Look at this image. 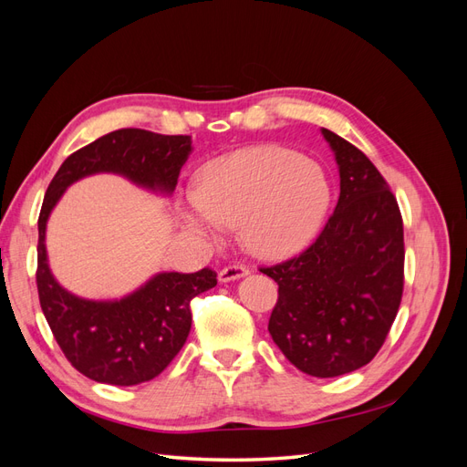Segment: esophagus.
<instances>
[{
    "mask_svg": "<svg viewBox=\"0 0 467 467\" xmlns=\"http://www.w3.org/2000/svg\"><path fill=\"white\" fill-rule=\"evenodd\" d=\"M247 275H249V271H247V268H245L244 265H230V266L222 268V271L218 273V280H220V282H232V280L244 278V276H247Z\"/></svg>",
    "mask_w": 467,
    "mask_h": 467,
    "instance_id": "esophagus-1",
    "label": "esophagus"
}]
</instances>
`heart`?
Here are the masks:
<instances>
[{"label": "heart", "instance_id": "b5f03b06", "mask_svg": "<svg viewBox=\"0 0 467 467\" xmlns=\"http://www.w3.org/2000/svg\"><path fill=\"white\" fill-rule=\"evenodd\" d=\"M333 189L316 160L276 144L232 151L208 161L179 214L196 234L218 239L242 223L249 251L265 259L302 253L327 220Z\"/></svg>", "mask_w": 467, "mask_h": 467}]
</instances>
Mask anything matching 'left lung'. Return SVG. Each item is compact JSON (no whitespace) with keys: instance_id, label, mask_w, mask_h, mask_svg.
I'll use <instances>...</instances> for the list:
<instances>
[{"instance_id":"left-lung-1","label":"left lung","mask_w":467,"mask_h":467,"mask_svg":"<svg viewBox=\"0 0 467 467\" xmlns=\"http://www.w3.org/2000/svg\"><path fill=\"white\" fill-rule=\"evenodd\" d=\"M341 194L300 257L261 273L278 285L268 333L296 368L335 378L368 364L384 345L403 294V222L388 182L366 155L321 129Z\"/></svg>"}]
</instances>
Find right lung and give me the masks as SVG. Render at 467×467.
Instances as JSON below:
<instances>
[{"instance_id": "obj_1", "label": "right lung", "mask_w": 467, "mask_h": 467, "mask_svg": "<svg viewBox=\"0 0 467 467\" xmlns=\"http://www.w3.org/2000/svg\"><path fill=\"white\" fill-rule=\"evenodd\" d=\"M191 151V136L115 130L69 155L47 189L36 247L40 307L66 358L99 384L136 386L160 376L187 341L191 300L216 286V273H158L119 300L81 298L60 286L50 271L48 218L69 185L97 173H115L140 189L169 196Z\"/></svg>"}]
</instances>
